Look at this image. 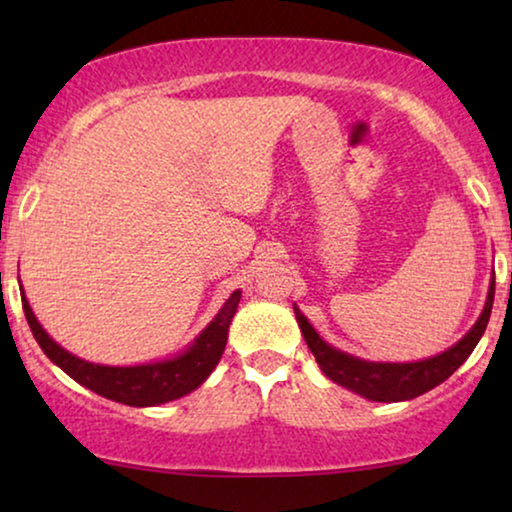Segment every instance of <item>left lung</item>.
I'll return each instance as SVG.
<instances>
[{
  "mask_svg": "<svg viewBox=\"0 0 512 512\" xmlns=\"http://www.w3.org/2000/svg\"><path fill=\"white\" fill-rule=\"evenodd\" d=\"M492 303L494 282L489 284L485 307H482L478 321H475L471 331H468L457 345L431 356V359L408 363L366 361L359 359V356L342 352V349H335L314 331V326L307 321L305 314L298 310V305H293V312H296V321L307 347H310V352L314 354V359H317L319 368L324 370L328 380L354 391V394L368 398V401L398 403L410 401V398H417L426 394V391H431L433 387H438L440 382H445L447 377L471 356L487 328L489 314H492Z\"/></svg>",
  "mask_w": 512,
  "mask_h": 512,
  "instance_id": "1",
  "label": "left lung"
}]
</instances>
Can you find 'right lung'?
I'll use <instances>...</instances> for the list:
<instances>
[{
    "mask_svg": "<svg viewBox=\"0 0 512 512\" xmlns=\"http://www.w3.org/2000/svg\"><path fill=\"white\" fill-rule=\"evenodd\" d=\"M20 298H23V310L34 340L39 342V347L55 366L65 370L81 387L95 391L109 401L132 405V408H153V405L177 401V398L191 394L212 375L216 363L221 361L223 349H226L228 328L237 305H240L242 291L230 293L216 317L202 328L198 338L186 349H181L170 359L139 363V366H104V363L79 359L44 331L27 303L23 286H20Z\"/></svg>",
    "mask_w": 512,
    "mask_h": 512,
    "instance_id": "right-lung-1",
    "label": "right lung"
}]
</instances>
